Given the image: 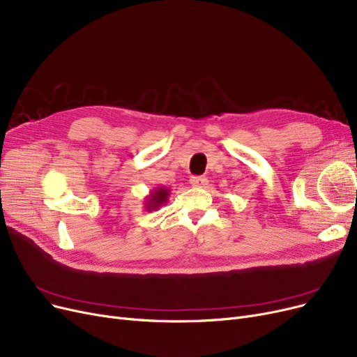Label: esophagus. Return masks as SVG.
I'll return each mask as SVG.
<instances>
[{"mask_svg": "<svg viewBox=\"0 0 357 357\" xmlns=\"http://www.w3.org/2000/svg\"><path fill=\"white\" fill-rule=\"evenodd\" d=\"M190 183L194 188H204L207 185V179L203 176H191Z\"/></svg>", "mask_w": 357, "mask_h": 357, "instance_id": "1", "label": "esophagus"}]
</instances>
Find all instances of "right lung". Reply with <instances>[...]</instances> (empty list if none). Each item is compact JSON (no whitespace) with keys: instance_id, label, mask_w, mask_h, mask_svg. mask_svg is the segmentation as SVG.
Returning a JSON list of instances; mask_svg holds the SVG:
<instances>
[{"instance_id":"right-lung-1","label":"right lung","mask_w":357,"mask_h":357,"mask_svg":"<svg viewBox=\"0 0 357 357\" xmlns=\"http://www.w3.org/2000/svg\"><path fill=\"white\" fill-rule=\"evenodd\" d=\"M170 190L166 187H155L150 191V194L144 199L145 212H153V210L160 208L169 202Z\"/></svg>"}]
</instances>
